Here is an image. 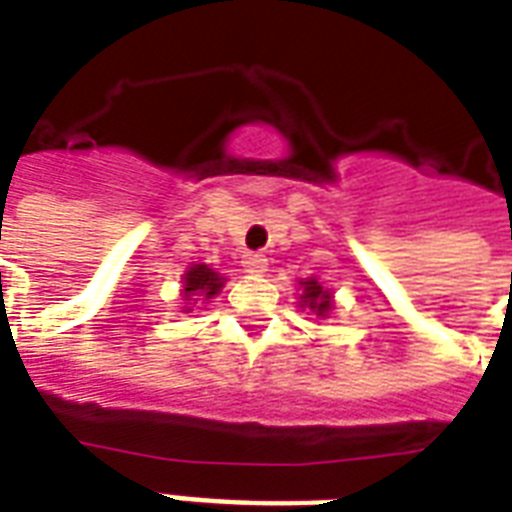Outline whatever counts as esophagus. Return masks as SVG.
Segmentation results:
<instances>
[{
    "instance_id": "1",
    "label": "esophagus",
    "mask_w": 512,
    "mask_h": 512,
    "mask_svg": "<svg viewBox=\"0 0 512 512\" xmlns=\"http://www.w3.org/2000/svg\"><path fill=\"white\" fill-rule=\"evenodd\" d=\"M241 265H244V271L247 273L260 276V273L268 271V257L260 255V252H247V255L241 257Z\"/></svg>"
}]
</instances>
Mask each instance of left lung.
<instances>
[{
  "label": "left lung",
  "instance_id": "8db88e82",
  "mask_svg": "<svg viewBox=\"0 0 512 512\" xmlns=\"http://www.w3.org/2000/svg\"><path fill=\"white\" fill-rule=\"evenodd\" d=\"M300 287H303V295H300V303H303V308H311L316 316L327 319L329 311L335 308V303H332V292L321 287L316 279L300 281Z\"/></svg>",
  "mask_w": 512,
  "mask_h": 512
}]
</instances>
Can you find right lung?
Listing matches in <instances>:
<instances>
[{"instance_id":"1","label":"right lung","mask_w":512,"mask_h":512,"mask_svg":"<svg viewBox=\"0 0 512 512\" xmlns=\"http://www.w3.org/2000/svg\"><path fill=\"white\" fill-rule=\"evenodd\" d=\"M223 276L207 265H191L183 276V297L185 300H209V297H215L220 289H223Z\"/></svg>"}]
</instances>
